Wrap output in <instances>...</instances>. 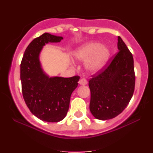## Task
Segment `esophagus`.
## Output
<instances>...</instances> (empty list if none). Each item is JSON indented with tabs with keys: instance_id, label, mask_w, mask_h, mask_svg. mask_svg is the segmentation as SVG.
I'll use <instances>...</instances> for the list:
<instances>
[{
	"instance_id": "1",
	"label": "esophagus",
	"mask_w": 153,
	"mask_h": 153,
	"mask_svg": "<svg viewBox=\"0 0 153 153\" xmlns=\"http://www.w3.org/2000/svg\"><path fill=\"white\" fill-rule=\"evenodd\" d=\"M79 84L81 85H85L87 84V80L85 78H81L79 80Z\"/></svg>"
}]
</instances>
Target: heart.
I'll return each instance as SVG.
<instances>
[{"label": "heart", "mask_w": 153, "mask_h": 153, "mask_svg": "<svg viewBox=\"0 0 153 153\" xmlns=\"http://www.w3.org/2000/svg\"><path fill=\"white\" fill-rule=\"evenodd\" d=\"M110 50L106 45H101L98 42H90L84 44L73 53L75 61L86 62L85 69L91 74L101 72L109 59Z\"/></svg>", "instance_id": "obj_1"}]
</instances>
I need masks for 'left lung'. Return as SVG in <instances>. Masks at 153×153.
Wrapping results in <instances>:
<instances>
[{
	"label": "left lung",
	"instance_id": "8db88e82",
	"mask_svg": "<svg viewBox=\"0 0 153 153\" xmlns=\"http://www.w3.org/2000/svg\"><path fill=\"white\" fill-rule=\"evenodd\" d=\"M118 53L106 69L88 81L91 91L90 111L99 120L118 116L127 107L135 85L132 54L118 36Z\"/></svg>",
	"mask_w": 153,
	"mask_h": 153
}]
</instances>
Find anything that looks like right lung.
<instances>
[{
	"mask_svg": "<svg viewBox=\"0 0 153 153\" xmlns=\"http://www.w3.org/2000/svg\"><path fill=\"white\" fill-rule=\"evenodd\" d=\"M62 39V36L44 33L29 44L21 63L23 97L31 113L44 122H58L66 117L71 94L80 79L50 77L42 67L39 56L44 46Z\"/></svg>",
	"mask_w": 153,
	"mask_h": 153,
	"instance_id": "right-lung-1",
	"label": "right lung"
}]
</instances>
